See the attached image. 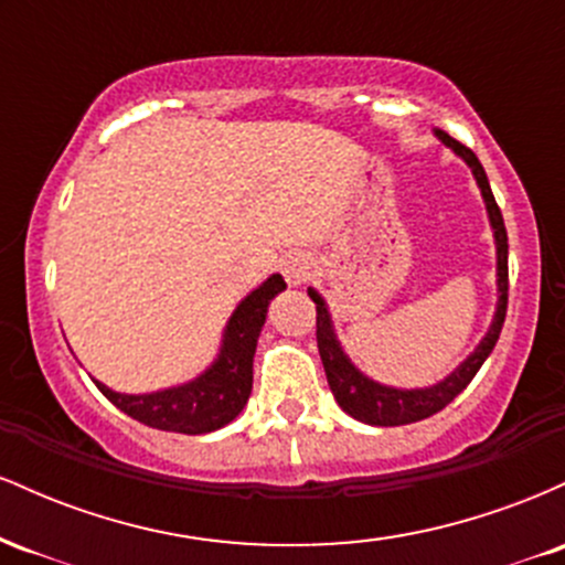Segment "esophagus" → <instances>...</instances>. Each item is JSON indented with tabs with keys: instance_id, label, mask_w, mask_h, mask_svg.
<instances>
[{
	"instance_id": "1",
	"label": "esophagus",
	"mask_w": 565,
	"mask_h": 565,
	"mask_svg": "<svg viewBox=\"0 0 565 565\" xmlns=\"http://www.w3.org/2000/svg\"><path fill=\"white\" fill-rule=\"evenodd\" d=\"M310 270H313V260H310L305 252H291V255L284 257L281 263V274L291 287H300V284L308 281Z\"/></svg>"
}]
</instances>
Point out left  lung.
<instances>
[{
    "label": "left lung",
    "mask_w": 565,
    "mask_h": 565,
    "mask_svg": "<svg viewBox=\"0 0 565 565\" xmlns=\"http://www.w3.org/2000/svg\"><path fill=\"white\" fill-rule=\"evenodd\" d=\"M438 138L444 146H449L457 157L468 161V167L476 174L478 188H481L486 210H489L491 228H494L497 238V284H499V302L494 321H491L489 334L483 337L481 345H478L468 355V361H462L454 372L438 385L425 387V391H398V387L380 385V382L364 377L345 353H342L340 342H337L332 319H329V310L323 305L321 295L316 289H308L310 300L316 302V340H319V353L323 361V372H327L329 387H332L337 404L342 406V412H348L350 417L361 419L366 425H380V427H393V425H408L419 423V419L433 417L457 398L465 387L470 385V380L476 377L478 369L483 366V361L489 359V353L494 350L499 332H502L504 316H508V231H504L502 212H499L494 193H491L489 178H486L483 164L478 161L476 153L468 146H462L459 140H454L451 135H446L444 129H438Z\"/></svg>",
    "instance_id": "8db88e82"
}]
</instances>
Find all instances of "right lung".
Returning a JSON list of instances; mask_svg holds the SVG:
<instances>
[{"label":"right lung","instance_id":"add662e5","mask_svg":"<svg viewBox=\"0 0 565 565\" xmlns=\"http://www.w3.org/2000/svg\"><path fill=\"white\" fill-rule=\"evenodd\" d=\"M281 289H287V284L276 274L260 289L244 297L225 327L217 361L201 377L170 387V391L146 395L116 393L97 380L95 385L116 408H121L142 425L157 427V430L201 436V433H212L228 425L249 401L257 337H260L270 300Z\"/></svg>","mask_w":565,"mask_h":565}]
</instances>
